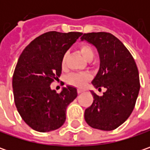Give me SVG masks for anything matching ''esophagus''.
<instances>
[{"instance_id": "obj_1", "label": "esophagus", "mask_w": 150, "mask_h": 150, "mask_svg": "<svg viewBox=\"0 0 150 150\" xmlns=\"http://www.w3.org/2000/svg\"><path fill=\"white\" fill-rule=\"evenodd\" d=\"M85 89H82V88H78V93H83Z\"/></svg>"}]
</instances>
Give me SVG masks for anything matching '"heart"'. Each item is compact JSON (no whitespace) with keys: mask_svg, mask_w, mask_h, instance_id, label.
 <instances>
[{"mask_svg":"<svg viewBox=\"0 0 150 150\" xmlns=\"http://www.w3.org/2000/svg\"><path fill=\"white\" fill-rule=\"evenodd\" d=\"M79 50H80V52H81L82 56L86 60L91 61L93 58V57H94L93 50L88 45H82ZM67 58V54L64 55L62 58V67H66ZM89 79V74L84 73V72H77V73L71 74L67 78V81L69 83L72 84L73 86H76L78 88H83L86 85V83H88V81Z\"/></svg>","mask_w":150,"mask_h":150,"instance_id":"obj_1","label":"heart"}]
</instances>
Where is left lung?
I'll return each instance as SVG.
<instances>
[{
	"label": "left lung",
	"instance_id": "1",
	"mask_svg": "<svg viewBox=\"0 0 150 150\" xmlns=\"http://www.w3.org/2000/svg\"><path fill=\"white\" fill-rule=\"evenodd\" d=\"M81 40L93 45L99 55V69L92 84L98 90L107 89L103 96L90 91L94 100L85 110V121L93 129H115L135 106L140 88L138 67L129 50L111 33H84Z\"/></svg>",
	"mask_w": 150,
	"mask_h": 150
}]
</instances>
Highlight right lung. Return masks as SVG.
<instances>
[{"label":"right lung","mask_w":150,"mask_h":150,"mask_svg":"<svg viewBox=\"0 0 150 150\" xmlns=\"http://www.w3.org/2000/svg\"><path fill=\"white\" fill-rule=\"evenodd\" d=\"M82 34L46 32L21 54L12 78L15 104L32 129L49 132L65 123L67 107L77 98V88L67 85L57 93L50 86L61 76L62 57Z\"/></svg>","instance_id":"obj_1"}]
</instances>
